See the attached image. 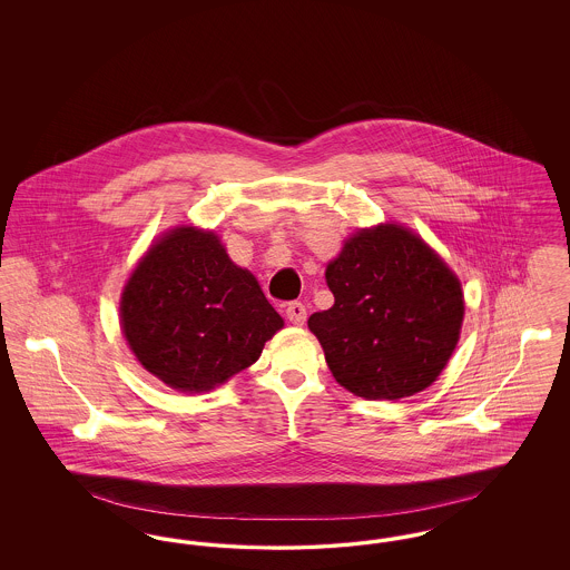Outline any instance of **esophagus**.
I'll list each match as a JSON object with an SVG mask.
<instances>
[{"mask_svg":"<svg viewBox=\"0 0 570 570\" xmlns=\"http://www.w3.org/2000/svg\"><path fill=\"white\" fill-rule=\"evenodd\" d=\"M286 316H288V321L293 325H303L307 321V309H305V305L301 301H291L286 305Z\"/></svg>","mask_w":570,"mask_h":570,"instance_id":"1","label":"esophagus"}]
</instances>
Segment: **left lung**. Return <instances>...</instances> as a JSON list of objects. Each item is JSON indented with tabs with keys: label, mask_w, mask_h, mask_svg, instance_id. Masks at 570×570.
Instances as JSON below:
<instances>
[{
	"label": "left lung",
	"mask_w": 570,
	"mask_h": 570,
	"mask_svg": "<svg viewBox=\"0 0 570 570\" xmlns=\"http://www.w3.org/2000/svg\"><path fill=\"white\" fill-rule=\"evenodd\" d=\"M333 307L307 326L335 380L365 400H400L430 386L455 351L460 279L404 226L353 235L326 267Z\"/></svg>",
	"instance_id": "obj_1"
}]
</instances>
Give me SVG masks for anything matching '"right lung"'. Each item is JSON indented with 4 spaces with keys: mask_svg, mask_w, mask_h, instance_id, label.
I'll use <instances>...</instances> for the list:
<instances>
[{
    "mask_svg": "<svg viewBox=\"0 0 570 570\" xmlns=\"http://www.w3.org/2000/svg\"><path fill=\"white\" fill-rule=\"evenodd\" d=\"M284 321L214 233L177 228L138 263L121 297L124 335L147 372L207 391L263 353Z\"/></svg>",
    "mask_w": 570,
    "mask_h": 570,
    "instance_id": "1",
    "label": "right lung"
}]
</instances>
